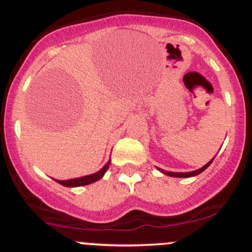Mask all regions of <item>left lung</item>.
I'll return each mask as SVG.
<instances>
[{"instance_id": "obj_1", "label": "left lung", "mask_w": 252, "mask_h": 252, "mask_svg": "<svg viewBox=\"0 0 252 252\" xmlns=\"http://www.w3.org/2000/svg\"><path fill=\"white\" fill-rule=\"evenodd\" d=\"M213 160H214V158H212L208 163H206V165H204L202 168H199V170H196V171H191V172H170V171H163V170H161V168H158V170H160L161 172L165 173V175L171 176V177H192V176H197V175H199L201 172H203V171L206 170L209 165H211L212 161Z\"/></svg>"}]
</instances>
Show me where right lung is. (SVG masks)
<instances>
[{"instance_id":"obj_1","label":"right lung","mask_w":252,"mask_h":252,"mask_svg":"<svg viewBox=\"0 0 252 252\" xmlns=\"http://www.w3.org/2000/svg\"><path fill=\"white\" fill-rule=\"evenodd\" d=\"M109 163H111V160L96 173H92V175L89 176H84V177H79V178H71V180H66V181H60V180H55L56 182L60 183V185L65 186V187H80V186H86L90 185V183H94L96 181L101 180L102 177L104 176L106 171L108 170L109 167Z\"/></svg>"}]
</instances>
